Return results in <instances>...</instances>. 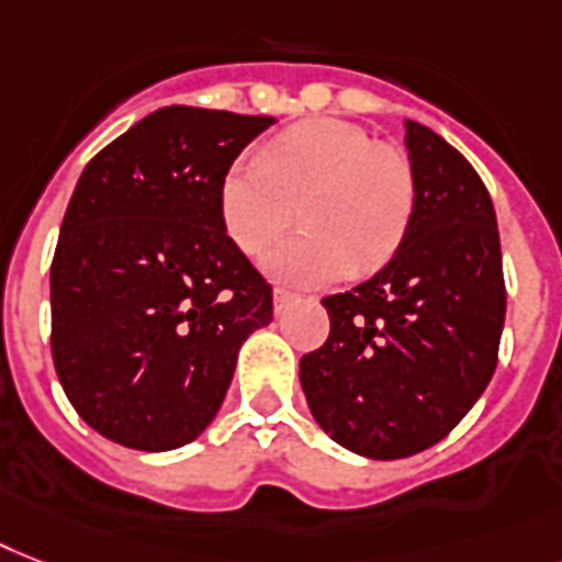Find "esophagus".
Masks as SVG:
<instances>
[{"instance_id":"1","label":"esophagus","mask_w":562,"mask_h":562,"mask_svg":"<svg viewBox=\"0 0 562 562\" xmlns=\"http://www.w3.org/2000/svg\"><path fill=\"white\" fill-rule=\"evenodd\" d=\"M291 300H294V294H291L289 289H273V312L282 314L285 308L291 305Z\"/></svg>"}]
</instances>
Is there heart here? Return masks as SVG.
Instances as JSON below:
<instances>
[{
  "label": "heart",
  "instance_id": "heart-1",
  "mask_svg": "<svg viewBox=\"0 0 562 562\" xmlns=\"http://www.w3.org/2000/svg\"><path fill=\"white\" fill-rule=\"evenodd\" d=\"M415 170L407 153L375 144L358 123L314 117L273 135L257 158L231 164L218 184V216L236 248L259 257L291 285H323L346 271H372L398 250L413 222Z\"/></svg>",
  "mask_w": 562,
  "mask_h": 562
}]
</instances>
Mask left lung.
Returning <instances> with one entry per match:
<instances>
[{
	"label": "left lung",
	"instance_id": "1",
	"mask_svg": "<svg viewBox=\"0 0 562 562\" xmlns=\"http://www.w3.org/2000/svg\"><path fill=\"white\" fill-rule=\"evenodd\" d=\"M413 222L375 277L323 296L326 344L300 360L323 430L352 453L404 459L441 441L485 392L505 323L494 202L471 161L407 121Z\"/></svg>",
	"mask_w": 562,
	"mask_h": 562
}]
</instances>
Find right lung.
Wrapping results in <instances>:
<instances>
[{"instance_id":"1","label":"right lung","mask_w":562,"mask_h":562,"mask_svg":"<svg viewBox=\"0 0 562 562\" xmlns=\"http://www.w3.org/2000/svg\"><path fill=\"white\" fill-rule=\"evenodd\" d=\"M273 117L158 109L77 181L52 262V358L91 430L176 450L213 422L271 285L225 234L218 184Z\"/></svg>"}]
</instances>
